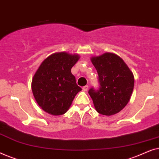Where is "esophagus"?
<instances>
[{
	"mask_svg": "<svg viewBox=\"0 0 159 159\" xmlns=\"http://www.w3.org/2000/svg\"><path fill=\"white\" fill-rule=\"evenodd\" d=\"M88 88H89L88 85H85V86H84L83 88H82V89H83L84 91H88Z\"/></svg>",
	"mask_w": 159,
	"mask_h": 159,
	"instance_id": "1",
	"label": "esophagus"
}]
</instances>
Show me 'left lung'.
I'll list each match as a JSON object with an SVG mask.
<instances>
[{
    "label": "left lung",
    "instance_id": "8db88e82",
    "mask_svg": "<svg viewBox=\"0 0 159 159\" xmlns=\"http://www.w3.org/2000/svg\"><path fill=\"white\" fill-rule=\"evenodd\" d=\"M98 75L99 88L88 91L99 114L111 116L125 107L133 91L134 76L124 61L114 53L93 57Z\"/></svg>",
    "mask_w": 159,
    "mask_h": 159
}]
</instances>
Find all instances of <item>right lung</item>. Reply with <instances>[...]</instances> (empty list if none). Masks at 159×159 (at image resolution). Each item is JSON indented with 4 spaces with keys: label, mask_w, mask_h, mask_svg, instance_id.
Segmentation results:
<instances>
[{
    "label": "right lung",
    "mask_w": 159,
    "mask_h": 159,
    "mask_svg": "<svg viewBox=\"0 0 159 159\" xmlns=\"http://www.w3.org/2000/svg\"><path fill=\"white\" fill-rule=\"evenodd\" d=\"M78 55L61 52L43 61L32 81V90L38 105L52 115H62L70 107L75 95L82 90L71 69Z\"/></svg>",
    "instance_id": "1"
}]
</instances>
